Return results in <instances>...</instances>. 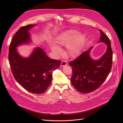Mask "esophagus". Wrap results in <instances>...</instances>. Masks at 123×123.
Here are the masks:
<instances>
[{
  "label": "esophagus",
  "instance_id": "1",
  "mask_svg": "<svg viewBox=\"0 0 123 123\" xmlns=\"http://www.w3.org/2000/svg\"><path fill=\"white\" fill-rule=\"evenodd\" d=\"M66 65H67V62L65 61H62V62L61 64V67H64Z\"/></svg>",
  "mask_w": 123,
  "mask_h": 123
}]
</instances>
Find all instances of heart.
<instances>
[{"instance_id": "1", "label": "heart", "mask_w": 123, "mask_h": 123, "mask_svg": "<svg viewBox=\"0 0 123 123\" xmlns=\"http://www.w3.org/2000/svg\"><path fill=\"white\" fill-rule=\"evenodd\" d=\"M79 33L75 30H69L63 33L58 39V46L67 47L66 54L68 56L74 58L79 56L81 52L85 42L84 36L79 35ZM53 52L58 55L62 52L61 49L56 46H52Z\"/></svg>"}]
</instances>
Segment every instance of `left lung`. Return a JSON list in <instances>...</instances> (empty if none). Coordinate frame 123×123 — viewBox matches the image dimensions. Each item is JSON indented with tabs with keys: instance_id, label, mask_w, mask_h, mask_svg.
I'll use <instances>...</instances> for the list:
<instances>
[{
	"instance_id": "obj_1",
	"label": "left lung",
	"mask_w": 123,
	"mask_h": 123,
	"mask_svg": "<svg viewBox=\"0 0 123 123\" xmlns=\"http://www.w3.org/2000/svg\"><path fill=\"white\" fill-rule=\"evenodd\" d=\"M99 31L98 43L103 42L107 45L105 54L98 60H93L89 55L91 47L69 63L72 67L71 84L77 91L82 93H88L98 89L106 79L112 67V50L110 40L101 30Z\"/></svg>"
}]
</instances>
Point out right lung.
Wrapping results in <instances>:
<instances>
[{"label": "right lung", "mask_w": 123, "mask_h": 123, "mask_svg": "<svg viewBox=\"0 0 123 123\" xmlns=\"http://www.w3.org/2000/svg\"><path fill=\"white\" fill-rule=\"evenodd\" d=\"M35 25L23 26L15 34L9 47V61L15 79L22 87L33 93L42 94L50 86L52 73L62 62L49 58L38 47L28 58L18 54L16 47L30 42L29 31Z\"/></svg>", "instance_id": "1"}]
</instances>
